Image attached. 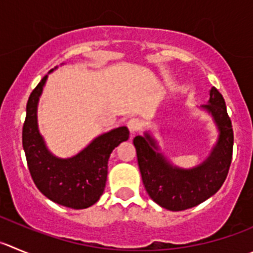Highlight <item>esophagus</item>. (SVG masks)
Returning <instances> with one entry per match:
<instances>
[{
  "label": "esophagus",
  "mask_w": 253,
  "mask_h": 253,
  "mask_svg": "<svg viewBox=\"0 0 253 253\" xmlns=\"http://www.w3.org/2000/svg\"><path fill=\"white\" fill-rule=\"evenodd\" d=\"M126 125H128V129L130 131V135H134L135 133H138L141 128V124L138 119H130Z\"/></svg>",
  "instance_id": "34e87169"
}]
</instances>
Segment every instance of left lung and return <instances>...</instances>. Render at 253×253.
<instances>
[{"instance_id":"8db88e82","label":"left lung","mask_w":253,"mask_h":253,"mask_svg":"<svg viewBox=\"0 0 253 253\" xmlns=\"http://www.w3.org/2000/svg\"><path fill=\"white\" fill-rule=\"evenodd\" d=\"M215 118L220 139L210 158L200 167L181 170L171 165L159 153L149 134L135 136L138 164L149 196L161 208L182 211L208 200L218 191L226 180L232 161L233 130L222 94L213 86L210 102L204 105Z\"/></svg>"}]
</instances>
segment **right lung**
Returning <instances> with one entry per match:
<instances>
[{
    "label": "right lung",
    "instance_id": "obj_1",
    "mask_svg": "<svg viewBox=\"0 0 253 253\" xmlns=\"http://www.w3.org/2000/svg\"><path fill=\"white\" fill-rule=\"evenodd\" d=\"M47 76L28 98L22 129V144L30 174L37 189L53 203L66 208L86 209L102 196L108 175V160L129 130L120 126L98 136L83 151L71 159H58L45 149L37 128V103Z\"/></svg>",
    "mask_w": 253,
    "mask_h": 253
}]
</instances>
